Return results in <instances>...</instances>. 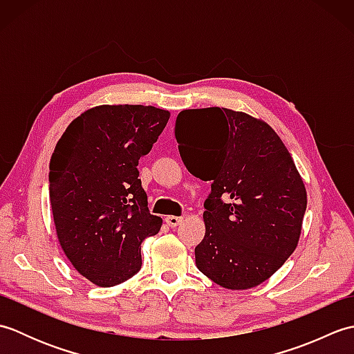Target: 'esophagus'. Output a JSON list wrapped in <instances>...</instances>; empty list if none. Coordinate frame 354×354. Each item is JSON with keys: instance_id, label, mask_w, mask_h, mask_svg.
Listing matches in <instances>:
<instances>
[{"instance_id": "1", "label": "esophagus", "mask_w": 354, "mask_h": 354, "mask_svg": "<svg viewBox=\"0 0 354 354\" xmlns=\"http://www.w3.org/2000/svg\"><path fill=\"white\" fill-rule=\"evenodd\" d=\"M184 221V217H178V216H167L165 217V223L169 225L171 228H176L178 225H181Z\"/></svg>"}]
</instances>
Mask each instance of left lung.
<instances>
[{
  "label": "left lung",
  "mask_w": 354,
  "mask_h": 354,
  "mask_svg": "<svg viewBox=\"0 0 354 354\" xmlns=\"http://www.w3.org/2000/svg\"><path fill=\"white\" fill-rule=\"evenodd\" d=\"M175 135L187 170L212 181L198 269L227 289L259 286L301 234L307 194L289 150L265 122L217 106L179 112Z\"/></svg>",
  "instance_id": "1"
}]
</instances>
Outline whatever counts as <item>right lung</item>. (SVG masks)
<instances>
[{
    "mask_svg": "<svg viewBox=\"0 0 354 354\" xmlns=\"http://www.w3.org/2000/svg\"><path fill=\"white\" fill-rule=\"evenodd\" d=\"M170 114L142 104H102L66 127L50 160L57 239L79 274L102 288L141 268V243L162 219L150 214L137 169Z\"/></svg>",
    "mask_w": 354,
    "mask_h": 354,
    "instance_id": "add662e5",
    "label": "right lung"
}]
</instances>
